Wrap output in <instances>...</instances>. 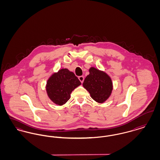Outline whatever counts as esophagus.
<instances>
[{
	"label": "esophagus",
	"mask_w": 160,
	"mask_h": 160,
	"mask_svg": "<svg viewBox=\"0 0 160 160\" xmlns=\"http://www.w3.org/2000/svg\"><path fill=\"white\" fill-rule=\"evenodd\" d=\"M78 79L82 83H83L84 81V77L83 76H80L78 77Z\"/></svg>",
	"instance_id": "1"
}]
</instances>
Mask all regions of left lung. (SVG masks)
Returning <instances> with one entry per match:
<instances>
[{"label": "left lung", "mask_w": 160, "mask_h": 160, "mask_svg": "<svg viewBox=\"0 0 160 160\" xmlns=\"http://www.w3.org/2000/svg\"><path fill=\"white\" fill-rule=\"evenodd\" d=\"M89 71V74L85 78L83 86L94 101L104 103L109 98L113 91L112 78L106 72L95 67H91Z\"/></svg>", "instance_id": "1"}]
</instances>
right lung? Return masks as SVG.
I'll return each instance as SVG.
<instances>
[{
	"label": "right lung",
	"mask_w": 160,
	"mask_h": 160,
	"mask_svg": "<svg viewBox=\"0 0 160 160\" xmlns=\"http://www.w3.org/2000/svg\"><path fill=\"white\" fill-rule=\"evenodd\" d=\"M81 84L74 72L60 69L48 78L46 85L47 95L55 104L62 106L68 101L71 93Z\"/></svg>",
	"instance_id": "1"
}]
</instances>
